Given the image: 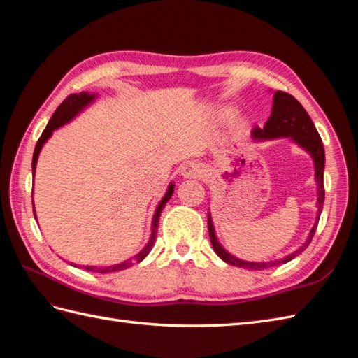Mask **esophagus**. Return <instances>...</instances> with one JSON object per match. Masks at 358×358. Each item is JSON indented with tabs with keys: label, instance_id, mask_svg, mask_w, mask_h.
Here are the masks:
<instances>
[{
	"label": "esophagus",
	"instance_id": "34e87169",
	"mask_svg": "<svg viewBox=\"0 0 358 358\" xmlns=\"http://www.w3.org/2000/svg\"><path fill=\"white\" fill-rule=\"evenodd\" d=\"M201 173H203L201 166L196 163H185L180 169V175L183 178H196V177H201Z\"/></svg>",
	"mask_w": 358,
	"mask_h": 358
}]
</instances>
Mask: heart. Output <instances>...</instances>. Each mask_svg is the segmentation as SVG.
<instances>
[{
  "label": "heart",
  "mask_w": 358,
  "mask_h": 358,
  "mask_svg": "<svg viewBox=\"0 0 358 358\" xmlns=\"http://www.w3.org/2000/svg\"><path fill=\"white\" fill-rule=\"evenodd\" d=\"M232 113H234V109H232V108H224L222 112H220V115H222L223 118H229V117L232 115ZM248 127H249V120L245 118V117L238 118V120L234 123V131H237V132H245Z\"/></svg>",
  "instance_id": "obj_1"
}]
</instances>
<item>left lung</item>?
Listing matches in <instances>:
<instances>
[{
  "label": "left lung",
  "mask_w": 358,
  "mask_h": 358,
  "mask_svg": "<svg viewBox=\"0 0 358 358\" xmlns=\"http://www.w3.org/2000/svg\"><path fill=\"white\" fill-rule=\"evenodd\" d=\"M278 138H287L292 141L295 146H299L310 155L314 162V178L317 185V215H315V223L310 227L306 241L303 245L294 250V252L287 254L277 260L271 262H249V260H241V258L232 255L231 252L223 248L222 243H220L214 222H212L210 210H208V229H209V237L212 248H214L215 254L222 258V260L227 264L237 266V268H245L250 271H260V269H268L273 268V266L285 264L291 262L303 250L308 248V245L313 240L318 218H320L323 203H324V187H323V173H324V149L320 135H318L317 129L313 123V120L308 115L305 108L295 100L292 95L281 92L277 90L273 92V100H272V112L271 117L266 121L264 126L260 129L257 127L252 131V140L254 141H271V140H278Z\"/></svg>",
  "instance_id": "1"
}]
</instances>
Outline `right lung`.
Masks as SVG:
<instances>
[{"mask_svg": "<svg viewBox=\"0 0 358 358\" xmlns=\"http://www.w3.org/2000/svg\"><path fill=\"white\" fill-rule=\"evenodd\" d=\"M98 98V94H90V92H80V94H72L71 96H67L66 100L58 106V109L55 110V113H53L49 124L45 126V129L43 131L40 140H38L36 146H35V150H34V158H32V175L35 177V169H36V162H38V157H40V152L43 149V146L45 144V141H48L52 134L57 131V129L63 127L66 124H69L72 120L77 118L81 112H85L89 106H92ZM173 189H175V185L173 181H171L169 186H167V191L166 194L163 195V199L159 200L158 206L154 212V217H152V224H150V237L148 240L146 245H144V248L140 250L138 254L132 255L131 258H127V260L124 262H120L117 264H109V266H89V264H83L81 268L86 269V271H92V272H100V273H106V272H115V271H123V269H127L131 268L132 264L138 263L141 260H144V258L148 257V254L152 250V246H154L155 243V238H157V232H158V220H159V215H162V212L166 206V203L171 200V196L173 194ZM34 215H35V209H34ZM36 218V215H35ZM72 266H75V268H78L80 264L77 263H71Z\"/></svg>", "mask_w": 358, "mask_h": 358, "instance_id": "obj_1", "label": "right lung"}]
</instances>
